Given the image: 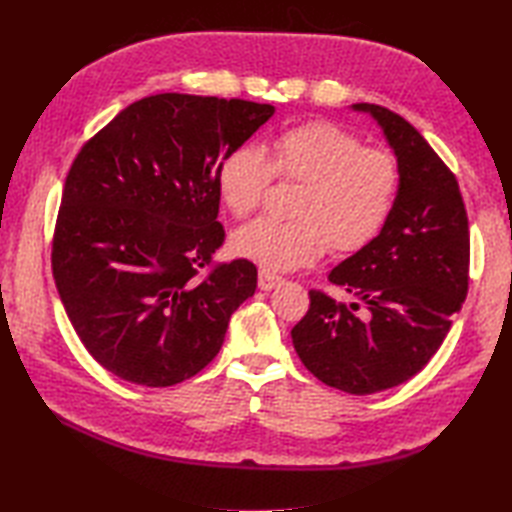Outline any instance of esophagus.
I'll return each instance as SVG.
<instances>
[{
	"label": "esophagus",
	"mask_w": 512,
	"mask_h": 512,
	"mask_svg": "<svg viewBox=\"0 0 512 512\" xmlns=\"http://www.w3.org/2000/svg\"><path fill=\"white\" fill-rule=\"evenodd\" d=\"M281 284H284V279L281 277H277V275H273V273H266V270H262V273H259V281H257V286H259V290H275V288H279Z\"/></svg>",
	"instance_id": "1"
}]
</instances>
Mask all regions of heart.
I'll return each mask as SVG.
<instances>
[{"instance_id": "b5f03b06", "label": "heart", "mask_w": 512, "mask_h": 512, "mask_svg": "<svg viewBox=\"0 0 512 512\" xmlns=\"http://www.w3.org/2000/svg\"><path fill=\"white\" fill-rule=\"evenodd\" d=\"M273 176L301 182L292 215L239 226L231 250L266 273L310 266L328 244L356 253L372 244L394 215L400 193L398 160L383 149H365L347 129L312 121L290 127L273 140L270 160L253 145L228 151L217 169V195L235 217L255 211Z\"/></svg>"}]
</instances>
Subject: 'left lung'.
Listing matches in <instances>:
<instances>
[{
    "instance_id": "1",
    "label": "left lung",
    "mask_w": 512,
    "mask_h": 512,
    "mask_svg": "<svg viewBox=\"0 0 512 512\" xmlns=\"http://www.w3.org/2000/svg\"><path fill=\"white\" fill-rule=\"evenodd\" d=\"M352 107L372 114L394 149L398 202L383 233L328 277L356 301L310 290V310L290 334L321 383L365 396L405 383L438 352L469 290L471 242L458 180L418 129L387 107Z\"/></svg>"
}]
</instances>
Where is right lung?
I'll list each match as a JSON object with an SVG mask.
<instances>
[{
    "label": "right lung",
    "instance_id": "obj_1",
    "mask_svg": "<svg viewBox=\"0 0 512 512\" xmlns=\"http://www.w3.org/2000/svg\"><path fill=\"white\" fill-rule=\"evenodd\" d=\"M273 105L156 94L112 118L76 154L52 239V275L74 332L107 372L171 387L220 352L257 268L224 244L217 169ZM208 267L210 273L200 276Z\"/></svg>",
    "mask_w": 512,
    "mask_h": 512
}]
</instances>
